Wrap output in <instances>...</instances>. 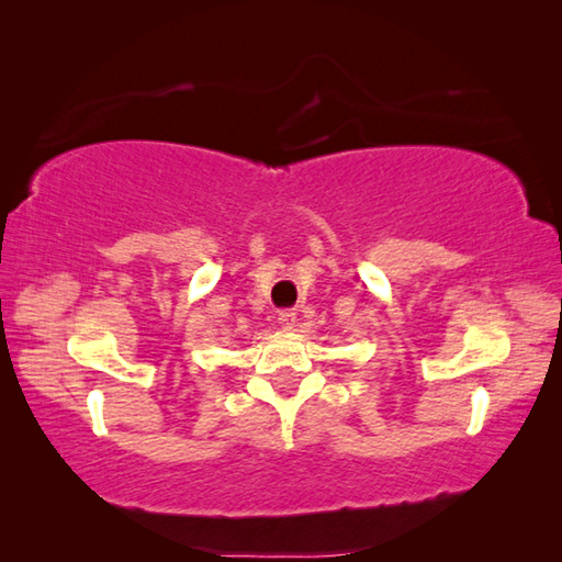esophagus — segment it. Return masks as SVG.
Here are the masks:
<instances>
[{"instance_id":"esophagus-1","label":"esophagus","mask_w":562,"mask_h":562,"mask_svg":"<svg viewBox=\"0 0 562 562\" xmlns=\"http://www.w3.org/2000/svg\"><path fill=\"white\" fill-rule=\"evenodd\" d=\"M294 322H297V312H292V310H282L280 315H278V325H280L282 329H292V327H294Z\"/></svg>"}]
</instances>
